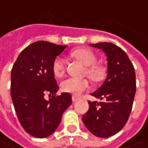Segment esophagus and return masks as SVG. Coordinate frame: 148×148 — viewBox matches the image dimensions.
<instances>
[{
    "label": "esophagus",
    "mask_w": 148,
    "mask_h": 148,
    "mask_svg": "<svg viewBox=\"0 0 148 148\" xmlns=\"http://www.w3.org/2000/svg\"><path fill=\"white\" fill-rule=\"evenodd\" d=\"M78 99H79L78 98H77V97H75V96H73V97H72V101H74H74H77Z\"/></svg>",
    "instance_id": "1"
}]
</instances>
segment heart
<instances>
[{"label": "heart", "mask_w": 148, "mask_h": 148, "mask_svg": "<svg viewBox=\"0 0 148 148\" xmlns=\"http://www.w3.org/2000/svg\"><path fill=\"white\" fill-rule=\"evenodd\" d=\"M73 56L87 66V74L92 80L99 81L103 75V68L95 64L96 57L92 51L86 49H79L74 50ZM64 58L61 56H57L53 63V71L57 77H61L64 73ZM90 82L85 78H77L70 77L64 79L60 83V88L63 92L70 93L74 96H80L82 93L90 88Z\"/></svg>", "instance_id": "heart-1"}]
</instances>
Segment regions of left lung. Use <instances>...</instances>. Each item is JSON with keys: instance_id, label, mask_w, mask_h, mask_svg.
Segmentation results:
<instances>
[{"instance_id": "obj_1", "label": "left lung", "mask_w": 148, "mask_h": 148, "mask_svg": "<svg viewBox=\"0 0 148 148\" xmlns=\"http://www.w3.org/2000/svg\"><path fill=\"white\" fill-rule=\"evenodd\" d=\"M106 56V77L92 96L101 100L88 101L83 123L95 137L107 138L117 134L127 123L136 93L135 70L127 54L112 42L89 44Z\"/></svg>"}]
</instances>
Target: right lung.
<instances>
[{
    "mask_svg": "<svg viewBox=\"0 0 148 148\" xmlns=\"http://www.w3.org/2000/svg\"><path fill=\"white\" fill-rule=\"evenodd\" d=\"M67 46L47 41L35 42L21 52L11 72V96L20 123L31 136L45 138L53 134L62 115L71 105V95L59 87L53 63ZM49 94L54 96L46 99Z\"/></svg>",
    "mask_w": 148,
    "mask_h": 148,
    "instance_id": "obj_1",
    "label": "right lung"
}]
</instances>
